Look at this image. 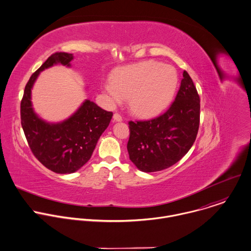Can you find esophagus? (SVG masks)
I'll use <instances>...</instances> for the list:
<instances>
[{
  "label": "esophagus",
  "instance_id": "34e87169",
  "mask_svg": "<svg viewBox=\"0 0 251 251\" xmlns=\"http://www.w3.org/2000/svg\"><path fill=\"white\" fill-rule=\"evenodd\" d=\"M113 120L116 121V122H121V121H122V117H121L120 114L114 113V114H113Z\"/></svg>",
  "mask_w": 251,
  "mask_h": 251
}]
</instances>
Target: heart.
I'll return each instance as SVG.
<instances>
[{
    "instance_id": "b5f03b06",
    "label": "heart",
    "mask_w": 251,
    "mask_h": 251,
    "mask_svg": "<svg viewBox=\"0 0 251 251\" xmlns=\"http://www.w3.org/2000/svg\"><path fill=\"white\" fill-rule=\"evenodd\" d=\"M177 86L178 74L173 66L150 60L116 69L102 90L110 103L128 99L130 110L148 118L160 113L170 103Z\"/></svg>"
}]
</instances>
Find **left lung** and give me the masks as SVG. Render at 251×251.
Segmentation results:
<instances>
[{"instance_id": "1", "label": "left lung", "mask_w": 251, "mask_h": 251, "mask_svg": "<svg viewBox=\"0 0 251 251\" xmlns=\"http://www.w3.org/2000/svg\"><path fill=\"white\" fill-rule=\"evenodd\" d=\"M201 100L187 71L169 109L153 119L130 121L127 150L130 160L146 173L177 163L194 145L200 127Z\"/></svg>"}]
</instances>
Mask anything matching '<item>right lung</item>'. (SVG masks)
<instances>
[{
	"label": "right lung",
	"instance_id": "add662e5",
	"mask_svg": "<svg viewBox=\"0 0 251 251\" xmlns=\"http://www.w3.org/2000/svg\"><path fill=\"white\" fill-rule=\"evenodd\" d=\"M73 58L67 52L51 54L30 77L20 103L21 126L33 154L45 167L58 174L74 173L89 161L113 115L90 100H85L71 116L57 123L47 122L35 112L31 92L39 74L56 64L70 67Z\"/></svg>",
	"mask_w": 251,
	"mask_h": 251
}]
</instances>
